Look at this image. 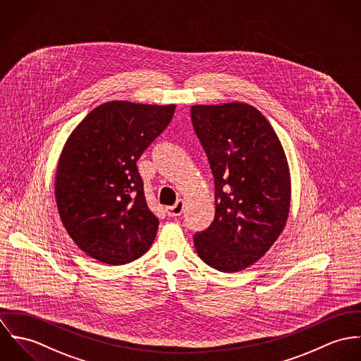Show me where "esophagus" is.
Instances as JSON below:
<instances>
[{"label": "esophagus", "mask_w": 361, "mask_h": 361, "mask_svg": "<svg viewBox=\"0 0 361 361\" xmlns=\"http://www.w3.org/2000/svg\"><path fill=\"white\" fill-rule=\"evenodd\" d=\"M183 210H184V202L183 200H177L176 204L167 207V216L177 217V216H180L183 213Z\"/></svg>", "instance_id": "34e87169"}]
</instances>
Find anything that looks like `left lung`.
<instances>
[{
    "label": "left lung",
    "instance_id": "1",
    "mask_svg": "<svg viewBox=\"0 0 361 361\" xmlns=\"http://www.w3.org/2000/svg\"><path fill=\"white\" fill-rule=\"evenodd\" d=\"M191 119L214 177L213 223L194 235L200 259L223 273L256 263L280 237L290 177L280 140L247 104L194 105Z\"/></svg>",
    "mask_w": 361,
    "mask_h": 361
}]
</instances>
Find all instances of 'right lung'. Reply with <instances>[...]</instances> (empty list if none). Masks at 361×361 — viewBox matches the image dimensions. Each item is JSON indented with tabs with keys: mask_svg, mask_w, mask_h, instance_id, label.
Instances as JSON below:
<instances>
[{
	"mask_svg": "<svg viewBox=\"0 0 361 361\" xmlns=\"http://www.w3.org/2000/svg\"><path fill=\"white\" fill-rule=\"evenodd\" d=\"M174 109L105 102L68 138L56 169L55 198L68 234L90 257L121 266L151 247L159 220L147 204L137 161L169 126Z\"/></svg>",
	"mask_w": 361,
	"mask_h": 361,
	"instance_id": "add662e5",
	"label": "right lung"
}]
</instances>
